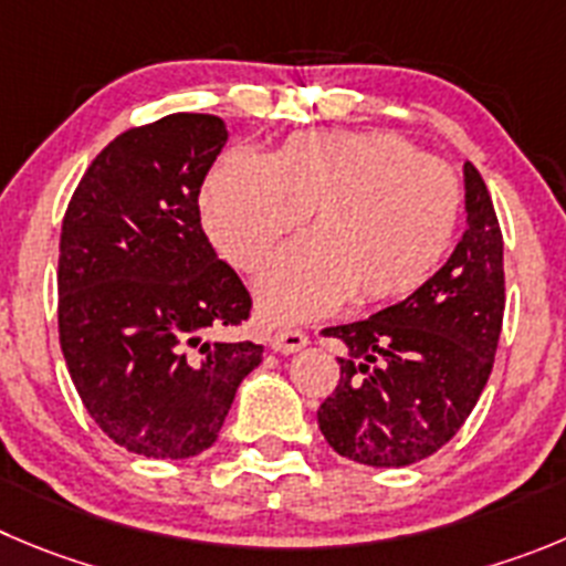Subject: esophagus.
<instances>
[{
  "instance_id": "esophagus-1",
  "label": "esophagus",
  "mask_w": 566,
  "mask_h": 566,
  "mask_svg": "<svg viewBox=\"0 0 566 566\" xmlns=\"http://www.w3.org/2000/svg\"><path fill=\"white\" fill-rule=\"evenodd\" d=\"M304 346H307V335L298 329L279 332V335L271 337V348L279 352V355H293V352H301Z\"/></svg>"
}]
</instances>
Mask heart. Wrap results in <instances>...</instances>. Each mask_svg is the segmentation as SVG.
Masks as SVG:
<instances>
[{
    "label": "heart",
    "instance_id": "obj_1",
    "mask_svg": "<svg viewBox=\"0 0 566 566\" xmlns=\"http://www.w3.org/2000/svg\"><path fill=\"white\" fill-rule=\"evenodd\" d=\"M203 226L240 271H256L259 313L273 324L402 298L432 276L455 237V172L388 130H310L271 156L226 153L203 184Z\"/></svg>",
    "mask_w": 566,
    "mask_h": 566
}]
</instances>
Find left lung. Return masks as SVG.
Instances as JSON below:
<instances>
[{
    "label": "left lung",
    "instance_id": "obj_1",
    "mask_svg": "<svg viewBox=\"0 0 566 566\" xmlns=\"http://www.w3.org/2000/svg\"><path fill=\"white\" fill-rule=\"evenodd\" d=\"M463 189L467 231L447 265L394 307L324 329L346 355L318 427L348 461L379 469L424 461L461 430L489 382L505 310L503 234L469 161Z\"/></svg>",
    "mask_w": 566,
    "mask_h": 566
}]
</instances>
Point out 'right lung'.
Segmentation results:
<instances>
[{
	"instance_id": "1",
	"label": "right lung",
	"mask_w": 566,
	"mask_h": 566,
	"mask_svg": "<svg viewBox=\"0 0 566 566\" xmlns=\"http://www.w3.org/2000/svg\"><path fill=\"white\" fill-rule=\"evenodd\" d=\"M229 142L220 116L170 114L116 136L69 200L57 256V332L99 430L145 458L218 441L262 346L218 337L251 295L200 226L198 195Z\"/></svg>"
}]
</instances>
